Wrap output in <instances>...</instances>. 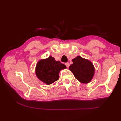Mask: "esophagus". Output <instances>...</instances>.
<instances>
[{"label": "esophagus", "instance_id": "1", "mask_svg": "<svg viewBox=\"0 0 121 121\" xmlns=\"http://www.w3.org/2000/svg\"><path fill=\"white\" fill-rule=\"evenodd\" d=\"M65 65H66V67H67V68H69V63H65Z\"/></svg>", "mask_w": 121, "mask_h": 121}]
</instances>
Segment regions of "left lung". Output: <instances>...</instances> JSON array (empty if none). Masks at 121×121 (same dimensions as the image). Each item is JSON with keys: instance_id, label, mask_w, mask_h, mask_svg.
<instances>
[{"instance_id": "8db88e82", "label": "left lung", "mask_w": 121, "mask_h": 121, "mask_svg": "<svg viewBox=\"0 0 121 121\" xmlns=\"http://www.w3.org/2000/svg\"><path fill=\"white\" fill-rule=\"evenodd\" d=\"M73 64L69 69L75 78L82 83H88L93 78L95 69L91 62L80 56L72 60Z\"/></svg>"}]
</instances>
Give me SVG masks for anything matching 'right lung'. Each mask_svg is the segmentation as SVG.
Wrapping results in <instances>:
<instances>
[{
	"label": "right lung",
	"mask_w": 121,
	"mask_h": 121,
	"mask_svg": "<svg viewBox=\"0 0 121 121\" xmlns=\"http://www.w3.org/2000/svg\"><path fill=\"white\" fill-rule=\"evenodd\" d=\"M66 68V66L54 58L50 56L46 59L40 60L36 65V75L41 81L49 85L57 81L59 78L60 70Z\"/></svg>",
	"instance_id": "right-lung-1"
}]
</instances>
